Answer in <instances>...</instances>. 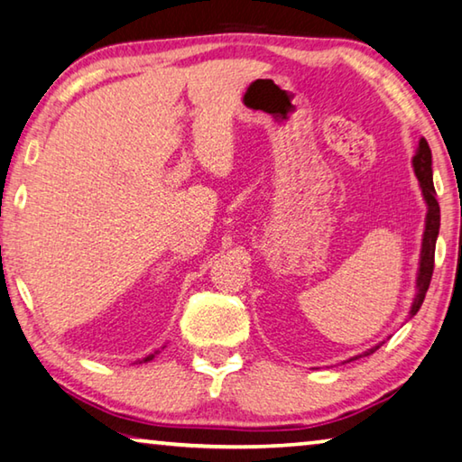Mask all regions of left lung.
<instances>
[{
  "instance_id": "left-lung-1",
  "label": "left lung",
  "mask_w": 462,
  "mask_h": 462,
  "mask_svg": "<svg viewBox=\"0 0 462 462\" xmlns=\"http://www.w3.org/2000/svg\"><path fill=\"white\" fill-rule=\"evenodd\" d=\"M413 165V173H416L418 181H420V189L421 195H424V201L428 206V214H426V228H424V236H421V253H420V269H418V277H416V297H413L411 310H410V318L418 314V310L424 303L426 291L430 287V281H432V271H434V250H436V238H438V230H440V206L436 201V189H434V181H432V151L426 143V138L420 140L418 151L411 159ZM381 346H373L366 350L365 355L374 353ZM361 356V355H358ZM353 356V358H358Z\"/></svg>"
}]
</instances>
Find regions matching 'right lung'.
<instances>
[{"label":"right lung","mask_w":462,"mask_h":462,"mask_svg":"<svg viewBox=\"0 0 462 462\" xmlns=\"http://www.w3.org/2000/svg\"><path fill=\"white\" fill-rule=\"evenodd\" d=\"M162 348H165V346H162ZM161 353V350H154V353L152 355H148V356H144L143 358V361H140V363H148V361H152V358H154V355H159Z\"/></svg>","instance_id":"1"}]
</instances>
